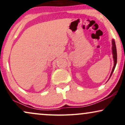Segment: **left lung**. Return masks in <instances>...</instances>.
<instances>
[{"label": "left lung", "instance_id": "obj_1", "mask_svg": "<svg viewBox=\"0 0 125 125\" xmlns=\"http://www.w3.org/2000/svg\"><path fill=\"white\" fill-rule=\"evenodd\" d=\"M112 53H113V58H114V65L113 68H112L111 73L110 77L111 76V75L113 73L114 71L115 70V68L116 67V64L117 62V53H116V44H115V41L114 39H112Z\"/></svg>", "mask_w": 125, "mask_h": 125}]
</instances>
